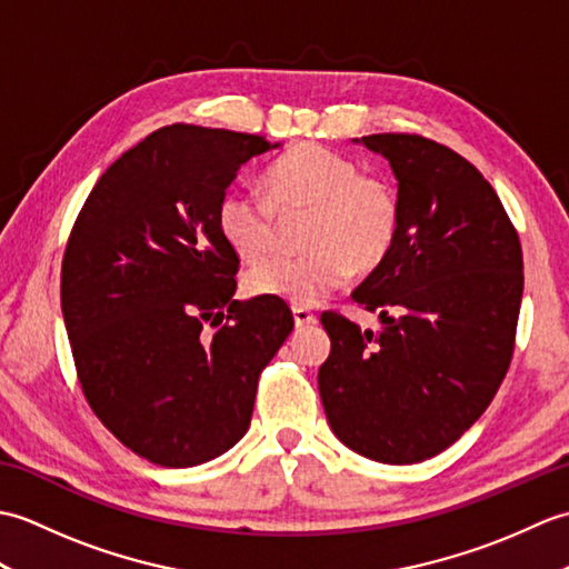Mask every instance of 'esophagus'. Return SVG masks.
Returning <instances> with one entry per match:
<instances>
[{
  "label": "esophagus",
  "instance_id": "1",
  "mask_svg": "<svg viewBox=\"0 0 569 569\" xmlns=\"http://www.w3.org/2000/svg\"><path fill=\"white\" fill-rule=\"evenodd\" d=\"M293 320H296V328H310V325L318 322L316 312H310L308 308H293Z\"/></svg>",
  "mask_w": 569,
  "mask_h": 569
}]
</instances>
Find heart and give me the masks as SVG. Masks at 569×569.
Instances as JSON below:
<instances>
[{
    "instance_id": "heart-1",
    "label": "heart",
    "mask_w": 569,
    "mask_h": 569,
    "mask_svg": "<svg viewBox=\"0 0 569 569\" xmlns=\"http://www.w3.org/2000/svg\"><path fill=\"white\" fill-rule=\"evenodd\" d=\"M266 197L241 186L222 192L217 229L224 244L241 261H261L273 247L276 212H310V253L251 269L244 288L253 298L318 306L355 269H377L401 227V202L389 180L361 173L352 159L320 143H300L276 159L266 173Z\"/></svg>"
}]
</instances>
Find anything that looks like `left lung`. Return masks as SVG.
Wrapping results in <instances>:
<instances>
[{
	"label": "left lung",
	"mask_w": 569,
	"mask_h": 569,
	"mask_svg": "<svg viewBox=\"0 0 569 569\" xmlns=\"http://www.w3.org/2000/svg\"><path fill=\"white\" fill-rule=\"evenodd\" d=\"M355 141L389 161L401 227L389 257L352 293L379 310L381 330L322 312L332 349L318 389L349 450L416 465L462 438L509 371L521 241L485 176L452 149L418 134Z\"/></svg>",
	"instance_id": "obj_1"
}]
</instances>
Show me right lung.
I'll list each match as a JSON object with an SVG mask.
<instances>
[{"label": "right lung", "instance_id": "add662e5", "mask_svg": "<svg viewBox=\"0 0 569 569\" xmlns=\"http://www.w3.org/2000/svg\"><path fill=\"white\" fill-rule=\"evenodd\" d=\"M278 147L163 127L107 168L70 232L60 308L82 393L153 465L196 467L244 438L259 373L293 330L283 300H232L239 257L217 229L239 168Z\"/></svg>", "mask_w": 569, "mask_h": 569}]
</instances>
